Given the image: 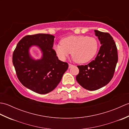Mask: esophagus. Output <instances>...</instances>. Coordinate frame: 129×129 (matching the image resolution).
<instances>
[{
	"mask_svg": "<svg viewBox=\"0 0 129 129\" xmlns=\"http://www.w3.org/2000/svg\"><path fill=\"white\" fill-rule=\"evenodd\" d=\"M73 66V65L72 64H69V69H70V68H72Z\"/></svg>",
	"mask_w": 129,
	"mask_h": 129,
	"instance_id": "34e87169",
	"label": "esophagus"
}]
</instances>
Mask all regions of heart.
Returning <instances> with one entry per match:
<instances>
[{
	"label": "heart",
	"instance_id": "heart-1",
	"mask_svg": "<svg viewBox=\"0 0 129 129\" xmlns=\"http://www.w3.org/2000/svg\"><path fill=\"white\" fill-rule=\"evenodd\" d=\"M61 44L54 46L56 55L65 60L71 53L73 59L79 64L90 61L95 56L98 50V42L93 37L86 35L69 36L61 40Z\"/></svg>",
	"mask_w": 129,
	"mask_h": 129
}]
</instances>
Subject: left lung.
<instances>
[{"mask_svg":"<svg viewBox=\"0 0 129 129\" xmlns=\"http://www.w3.org/2000/svg\"><path fill=\"white\" fill-rule=\"evenodd\" d=\"M101 46L95 60L85 65H78V83L86 90L94 91L108 84L113 77L118 60L116 44L108 33L95 30Z\"/></svg>","mask_w":129,"mask_h":129,"instance_id":"8db88e82","label":"left lung"}]
</instances>
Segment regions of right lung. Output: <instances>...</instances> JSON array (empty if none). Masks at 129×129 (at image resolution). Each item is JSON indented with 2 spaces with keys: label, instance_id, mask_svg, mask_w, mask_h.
I'll return each instance as SVG.
<instances>
[{
  "label": "right lung",
  "instance_id": "obj_1",
  "mask_svg": "<svg viewBox=\"0 0 129 129\" xmlns=\"http://www.w3.org/2000/svg\"><path fill=\"white\" fill-rule=\"evenodd\" d=\"M55 37L48 34L26 35L18 43L13 52V63L17 77L24 86L40 94H45L55 88L67 70L68 64L60 61L54 49ZM37 46L42 53L35 60L29 53Z\"/></svg>",
  "mask_w": 129,
  "mask_h": 129
}]
</instances>
